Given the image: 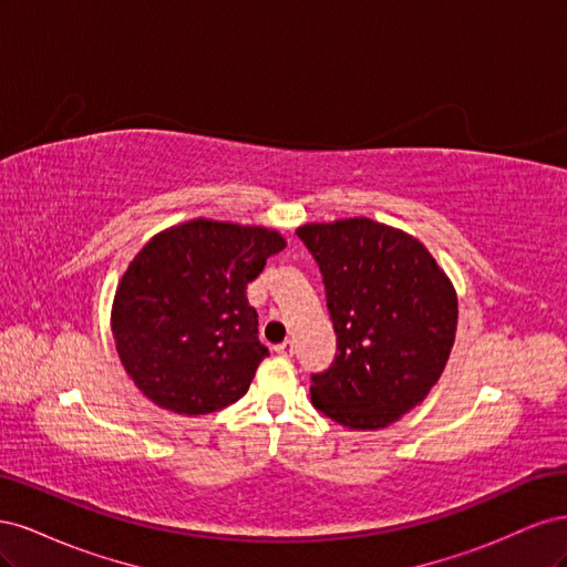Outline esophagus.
Here are the masks:
<instances>
[{
  "label": "esophagus",
  "mask_w": 567,
  "mask_h": 567,
  "mask_svg": "<svg viewBox=\"0 0 567 567\" xmlns=\"http://www.w3.org/2000/svg\"><path fill=\"white\" fill-rule=\"evenodd\" d=\"M274 352L281 354V357H290V354H293V342H290V340H284L281 346L274 348Z\"/></svg>",
  "instance_id": "34e87169"
}]
</instances>
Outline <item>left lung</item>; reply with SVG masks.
Here are the masks:
<instances>
[{
	"label": "left lung",
	"instance_id": "8db88e82",
	"mask_svg": "<svg viewBox=\"0 0 567 567\" xmlns=\"http://www.w3.org/2000/svg\"><path fill=\"white\" fill-rule=\"evenodd\" d=\"M312 252L338 336L329 371L312 375V404L352 431H381L440 381L456 338V290L411 234L369 217L296 231Z\"/></svg>",
	"mask_w": 567,
	"mask_h": 567
}]
</instances>
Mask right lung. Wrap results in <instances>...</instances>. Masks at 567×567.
I'll list each match as a JSON object with an SVG mask.
<instances>
[{"label": "right lung", "instance_id": "1", "mask_svg": "<svg viewBox=\"0 0 567 567\" xmlns=\"http://www.w3.org/2000/svg\"><path fill=\"white\" fill-rule=\"evenodd\" d=\"M284 248L274 229L198 217L134 255L111 329L120 362L153 404L200 416L244 398L269 354L246 288Z\"/></svg>", "mask_w": 567, "mask_h": 567}]
</instances>
